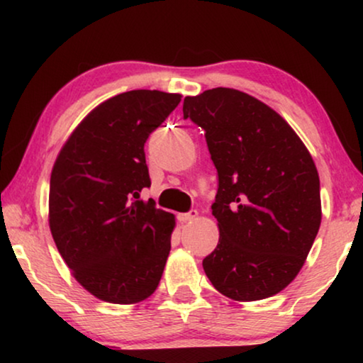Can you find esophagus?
<instances>
[{
  "label": "esophagus",
  "instance_id": "esophagus-1",
  "mask_svg": "<svg viewBox=\"0 0 363 363\" xmlns=\"http://www.w3.org/2000/svg\"><path fill=\"white\" fill-rule=\"evenodd\" d=\"M196 216H198V211L196 210H190L188 213H182V215H178V220H180L182 223L193 221Z\"/></svg>",
  "mask_w": 363,
  "mask_h": 363
}]
</instances>
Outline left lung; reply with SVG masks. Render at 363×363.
I'll list each match as a JSON object with an SVG mask.
<instances>
[{
  "label": "left lung",
  "instance_id": "left-lung-1",
  "mask_svg": "<svg viewBox=\"0 0 363 363\" xmlns=\"http://www.w3.org/2000/svg\"><path fill=\"white\" fill-rule=\"evenodd\" d=\"M218 172L211 205L220 241L203 259L216 291L259 301L289 286L320 226V182L309 150L279 113L236 89L185 97Z\"/></svg>",
  "mask_w": 363,
  "mask_h": 363
}]
</instances>
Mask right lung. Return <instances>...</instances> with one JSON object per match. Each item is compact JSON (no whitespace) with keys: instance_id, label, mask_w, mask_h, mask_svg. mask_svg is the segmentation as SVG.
I'll use <instances>...</instances> for the list:
<instances>
[{"instance_id":"right-lung-1","label":"right lung","mask_w":363,"mask_h":363,"mask_svg":"<svg viewBox=\"0 0 363 363\" xmlns=\"http://www.w3.org/2000/svg\"><path fill=\"white\" fill-rule=\"evenodd\" d=\"M180 94L128 91L102 102L59 152L49 228L79 284L97 299L137 304L162 279L175 216L140 200L150 186L145 142Z\"/></svg>"}]
</instances>
